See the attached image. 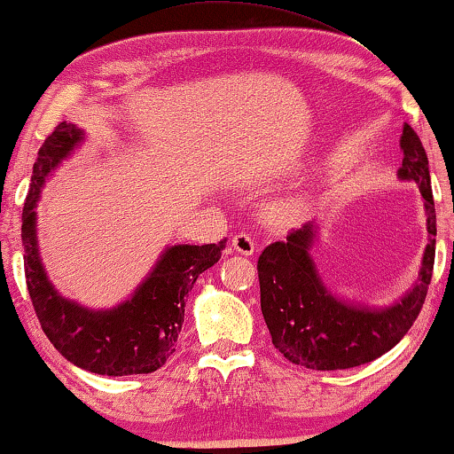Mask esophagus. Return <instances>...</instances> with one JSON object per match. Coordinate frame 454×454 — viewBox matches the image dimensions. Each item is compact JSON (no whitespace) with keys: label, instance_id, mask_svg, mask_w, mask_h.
<instances>
[{"label":"esophagus","instance_id":"1","mask_svg":"<svg viewBox=\"0 0 454 454\" xmlns=\"http://www.w3.org/2000/svg\"><path fill=\"white\" fill-rule=\"evenodd\" d=\"M232 248L238 252V254L252 256V254H254V250H256V244L248 234H236L232 238Z\"/></svg>","mask_w":454,"mask_h":454}]
</instances>
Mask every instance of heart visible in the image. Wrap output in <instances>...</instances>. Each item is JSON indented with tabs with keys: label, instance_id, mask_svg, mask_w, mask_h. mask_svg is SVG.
Instances as JSON below:
<instances>
[{
	"label": "heart",
	"instance_id": "b5f03b06",
	"mask_svg": "<svg viewBox=\"0 0 454 454\" xmlns=\"http://www.w3.org/2000/svg\"><path fill=\"white\" fill-rule=\"evenodd\" d=\"M302 208H304V204L301 202V200L292 198V200H286V202L276 204L270 214H272L274 222H278V224H288V222H294L298 216H301Z\"/></svg>",
	"mask_w": 454,
	"mask_h": 454
}]
</instances>
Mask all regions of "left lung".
I'll list each match as a JSON object with an SVG mask.
<instances>
[{
    "label": "left lung",
    "mask_w": 454,
    "mask_h": 454,
    "mask_svg": "<svg viewBox=\"0 0 454 454\" xmlns=\"http://www.w3.org/2000/svg\"><path fill=\"white\" fill-rule=\"evenodd\" d=\"M403 166L396 176L417 182L427 214L428 244L419 276L388 306H368L330 290L310 254L318 240L317 222H306L284 242H274L258 258L260 306L272 344L292 364L312 371H344L372 363L401 342L425 304L433 278L436 214L428 158L414 129L404 124Z\"/></svg>",
    "instance_id": "1"
}]
</instances>
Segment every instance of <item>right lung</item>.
<instances>
[{"instance_id":"right-lung-1","label":"right lung","mask_w":454,"mask_h":454,"mask_svg":"<svg viewBox=\"0 0 454 454\" xmlns=\"http://www.w3.org/2000/svg\"><path fill=\"white\" fill-rule=\"evenodd\" d=\"M83 140L82 128L61 121L37 152L21 214L29 298L45 336L72 364L106 376L148 374L176 352L188 292L200 274L218 262L226 240L166 246L132 294L112 309H88L61 296L42 262L35 208L45 180Z\"/></svg>"}]
</instances>
